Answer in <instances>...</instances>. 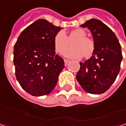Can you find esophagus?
I'll return each instance as SVG.
<instances>
[{
    "label": "esophagus",
    "instance_id": "1",
    "mask_svg": "<svg viewBox=\"0 0 126 126\" xmlns=\"http://www.w3.org/2000/svg\"><path fill=\"white\" fill-rule=\"evenodd\" d=\"M69 62V61L68 60H66V59H64V63H65V65H66Z\"/></svg>",
    "mask_w": 126,
    "mask_h": 126
}]
</instances>
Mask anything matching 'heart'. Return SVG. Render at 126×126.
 Segmentation results:
<instances>
[{
	"mask_svg": "<svg viewBox=\"0 0 126 126\" xmlns=\"http://www.w3.org/2000/svg\"><path fill=\"white\" fill-rule=\"evenodd\" d=\"M87 33L82 28H77L71 31L67 36L63 32H58L54 38V47L56 52L63 53L72 41V47L64 52V55L70 58H80L83 56L88 58L92 56L95 50V44L92 39L86 36Z\"/></svg>",
	"mask_w": 126,
	"mask_h": 126,
	"instance_id": "1",
	"label": "heart"
}]
</instances>
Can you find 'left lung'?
Returning a JSON list of instances; mask_svg holds the SVG:
<instances>
[{"instance_id": "1", "label": "left lung", "mask_w": 126, "mask_h": 126, "mask_svg": "<svg viewBox=\"0 0 126 126\" xmlns=\"http://www.w3.org/2000/svg\"><path fill=\"white\" fill-rule=\"evenodd\" d=\"M81 27L90 31L95 50L90 59L79 63L77 80L87 93L101 94L111 87L119 74L121 46L113 31L98 19H91Z\"/></svg>"}]
</instances>
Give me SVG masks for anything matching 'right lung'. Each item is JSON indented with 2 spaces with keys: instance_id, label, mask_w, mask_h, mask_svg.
<instances>
[{
  "instance_id": "obj_1",
  "label": "right lung",
  "mask_w": 126,
  "mask_h": 126,
  "mask_svg": "<svg viewBox=\"0 0 126 126\" xmlns=\"http://www.w3.org/2000/svg\"><path fill=\"white\" fill-rule=\"evenodd\" d=\"M61 29L46 19H38L20 33L14 44L16 78L22 89L33 96L51 93L65 67L54 47L55 36Z\"/></svg>"
}]
</instances>
